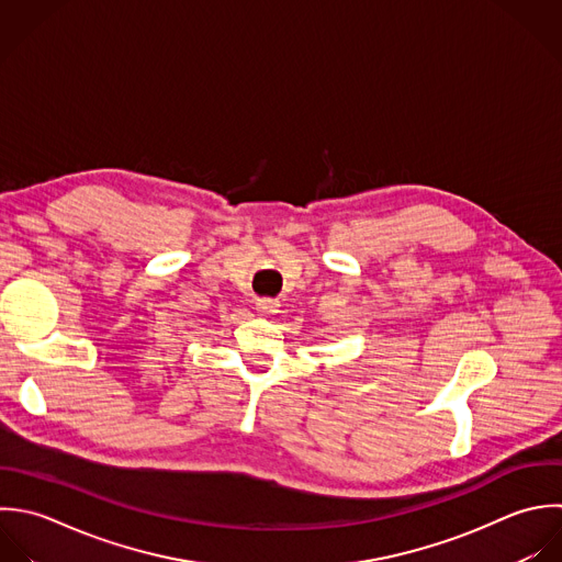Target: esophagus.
Segmentation results:
<instances>
[{"label": "esophagus", "mask_w": 562, "mask_h": 562, "mask_svg": "<svg viewBox=\"0 0 562 562\" xmlns=\"http://www.w3.org/2000/svg\"><path fill=\"white\" fill-rule=\"evenodd\" d=\"M278 306H280L278 300H269V297L256 302V308L260 315H273V313H278Z\"/></svg>", "instance_id": "1"}]
</instances>
